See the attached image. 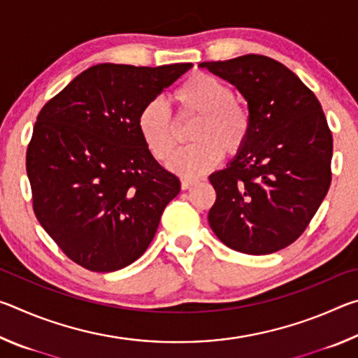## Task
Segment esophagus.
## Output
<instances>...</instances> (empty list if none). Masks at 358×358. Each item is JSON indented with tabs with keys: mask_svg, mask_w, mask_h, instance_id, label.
I'll use <instances>...</instances> for the list:
<instances>
[{
	"mask_svg": "<svg viewBox=\"0 0 358 358\" xmlns=\"http://www.w3.org/2000/svg\"><path fill=\"white\" fill-rule=\"evenodd\" d=\"M197 181L196 180H191V178H183L181 180V189H189V187L192 186V185H196Z\"/></svg>",
	"mask_w": 358,
	"mask_h": 358,
	"instance_id": "esophagus-1",
	"label": "esophagus"
}]
</instances>
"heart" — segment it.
I'll use <instances>...</instances> for the list:
<instances>
[{
  "instance_id": "heart-1",
  "label": "heart",
  "mask_w": 358,
  "mask_h": 358,
  "mask_svg": "<svg viewBox=\"0 0 358 358\" xmlns=\"http://www.w3.org/2000/svg\"><path fill=\"white\" fill-rule=\"evenodd\" d=\"M173 99L180 118H196L189 131L194 143L175 155L169 169L181 177H197L227 156L238 155L251 134V113L220 78L197 72L180 85ZM137 129L145 147L157 161H167L177 145V129L164 102L153 99L142 107Z\"/></svg>"
}]
</instances>
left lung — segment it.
I'll return each mask as SVG.
<instances>
[{"label":"left lung","instance_id":"8db88e82","mask_svg":"<svg viewBox=\"0 0 358 358\" xmlns=\"http://www.w3.org/2000/svg\"><path fill=\"white\" fill-rule=\"evenodd\" d=\"M201 68L235 85L251 113L245 148L208 177L216 191L210 227L238 252L284 250L305 232L331 183L333 137L322 106L273 58L251 53Z\"/></svg>","mask_w":358,"mask_h":358}]
</instances>
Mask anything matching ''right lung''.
I'll list each match as a JSON object with an SVG mask.
<instances>
[{
    "instance_id": "right-lung-1",
    "label": "right lung",
    "mask_w": 358,
    "mask_h": 358,
    "mask_svg": "<svg viewBox=\"0 0 358 358\" xmlns=\"http://www.w3.org/2000/svg\"><path fill=\"white\" fill-rule=\"evenodd\" d=\"M191 66L96 64L42 107L27 150L33 210L72 262L108 273L147 251L180 180L145 147L137 117Z\"/></svg>"
}]
</instances>
